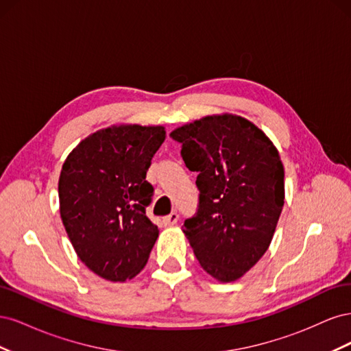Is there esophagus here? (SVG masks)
I'll use <instances>...</instances> for the list:
<instances>
[{
    "label": "esophagus",
    "mask_w": 351,
    "mask_h": 351,
    "mask_svg": "<svg viewBox=\"0 0 351 351\" xmlns=\"http://www.w3.org/2000/svg\"><path fill=\"white\" fill-rule=\"evenodd\" d=\"M177 221H178V214H177V212H171V214H169V215L164 217L165 226H176Z\"/></svg>",
    "instance_id": "1"
}]
</instances>
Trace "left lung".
Returning a JSON list of instances; mask_svg holds the SVG:
<instances>
[{
	"mask_svg": "<svg viewBox=\"0 0 351 351\" xmlns=\"http://www.w3.org/2000/svg\"><path fill=\"white\" fill-rule=\"evenodd\" d=\"M196 171L197 212L183 232L210 277L241 278L268 250L284 206V167L277 147L234 114L208 115L169 134Z\"/></svg>",
	"mask_w": 351,
	"mask_h": 351,
	"instance_id": "1",
	"label": "left lung"
}]
</instances>
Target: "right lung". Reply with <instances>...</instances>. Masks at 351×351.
<instances>
[{
    "label": "right lung",
    "mask_w": 351,
    "mask_h": 351,
    "mask_svg": "<svg viewBox=\"0 0 351 351\" xmlns=\"http://www.w3.org/2000/svg\"><path fill=\"white\" fill-rule=\"evenodd\" d=\"M164 141L162 125H111L82 141L62 164V224L79 259L101 278L132 280L149 258L159 231L146 217L154 195L146 173Z\"/></svg>",
    "instance_id": "1"
}]
</instances>
